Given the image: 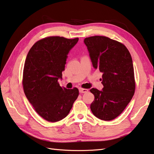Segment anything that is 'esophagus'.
<instances>
[{
    "mask_svg": "<svg viewBox=\"0 0 154 154\" xmlns=\"http://www.w3.org/2000/svg\"><path fill=\"white\" fill-rule=\"evenodd\" d=\"M79 92H80V93L84 94V93H87V92H88V89H87L79 88Z\"/></svg>",
    "mask_w": 154,
    "mask_h": 154,
    "instance_id": "obj_1",
    "label": "esophagus"
}]
</instances>
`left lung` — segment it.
<instances>
[{
	"label": "left lung",
	"mask_w": 154,
	"mask_h": 154,
	"mask_svg": "<svg viewBox=\"0 0 154 154\" xmlns=\"http://www.w3.org/2000/svg\"><path fill=\"white\" fill-rule=\"evenodd\" d=\"M84 44L94 68L103 73L102 90L90 89L95 97L91 110L97 118L111 121L122 112L135 93L132 58L124 44L105 36L86 38Z\"/></svg>",
	"instance_id": "8db88e82"
}]
</instances>
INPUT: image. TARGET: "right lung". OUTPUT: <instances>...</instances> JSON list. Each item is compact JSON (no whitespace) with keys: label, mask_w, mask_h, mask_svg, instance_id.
Segmentation results:
<instances>
[{"label":"right lung","mask_w":154,"mask_h":154,"mask_svg":"<svg viewBox=\"0 0 154 154\" xmlns=\"http://www.w3.org/2000/svg\"><path fill=\"white\" fill-rule=\"evenodd\" d=\"M79 38L59 36L44 38L33 44L25 62L24 93L39 115L49 122H57L68 115L79 90L60 87L68 54Z\"/></svg>","instance_id":"right-lung-1"}]
</instances>
